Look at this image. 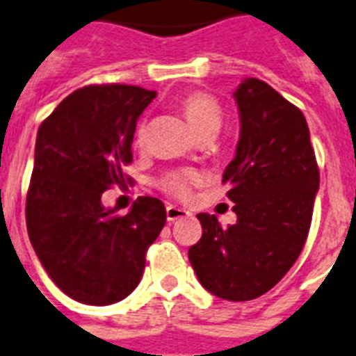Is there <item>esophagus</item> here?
Returning a JSON list of instances; mask_svg holds the SVG:
<instances>
[{"label":"esophagus","mask_w":356,"mask_h":356,"mask_svg":"<svg viewBox=\"0 0 356 356\" xmlns=\"http://www.w3.org/2000/svg\"><path fill=\"white\" fill-rule=\"evenodd\" d=\"M185 216H189V211L176 207V205H167V222H175V220L185 218Z\"/></svg>","instance_id":"34e87169"}]
</instances>
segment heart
<instances>
[{
    "label": "heart",
    "mask_w": 356,
    "mask_h": 356,
    "mask_svg": "<svg viewBox=\"0 0 356 356\" xmlns=\"http://www.w3.org/2000/svg\"><path fill=\"white\" fill-rule=\"evenodd\" d=\"M181 111H184V116L189 123V127L198 138L216 136L222 129V123H224V111H222L218 99L211 94L202 92V90L187 94L181 99ZM143 140H145V125H140L136 131V143H143ZM195 180V172L191 171H184V169L167 171L160 178V187L169 195L185 198L189 195L191 184Z\"/></svg>",
    "instance_id": "b5f03b06"
}]
</instances>
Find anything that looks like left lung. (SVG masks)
Here are the masks:
<instances>
[{
  "mask_svg": "<svg viewBox=\"0 0 356 356\" xmlns=\"http://www.w3.org/2000/svg\"><path fill=\"white\" fill-rule=\"evenodd\" d=\"M234 99L240 140L222 181L236 224L222 229L214 214H196L204 231L189 260L209 293L245 302L277 286L300 257L320 172L300 108L257 78L243 79Z\"/></svg>",
  "mask_w": 356,
  "mask_h": 356,
  "instance_id": "left-lung-1",
  "label": "left lung"
}]
</instances>
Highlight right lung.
I'll return each instance as SVG.
<instances>
[{
    "mask_svg": "<svg viewBox=\"0 0 356 356\" xmlns=\"http://www.w3.org/2000/svg\"><path fill=\"white\" fill-rule=\"evenodd\" d=\"M154 98L136 85H87L38 129L26 231L52 282L81 304L131 295L165 225L158 198L140 196L125 216L102 204L105 191L131 181L123 167L132 161L138 118Z\"/></svg>",
    "mask_w": 356,
    "mask_h": 356,
    "instance_id": "right-lung-1",
    "label": "right lung"
}]
</instances>
